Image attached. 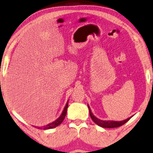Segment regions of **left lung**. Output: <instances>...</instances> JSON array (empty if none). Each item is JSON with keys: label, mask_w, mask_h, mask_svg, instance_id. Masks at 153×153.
I'll return each mask as SVG.
<instances>
[{"label": "left lung", "mask_w": 153, "mask_h": 153, "mask_svg": "<svg viewBox=\"0 0 153 153\" xmlns=\"http://www.w3.org/2000/svg\"><path fill=\"white\" fill-rule=\"evenodd\" d=\"M88 107L89 109V112H90V117L92 120L94 122V123L98 124V126H101L102 128H116V127H119L122 125H123L124 124H125L126 122H128L129 120L131 118V117H128V118L124 120L123 121H113V120H100L94 116L91 112L90 107L89 106L88 104Z\"/></svg>", "instance_id": "left-lung-1"}]
</instances>
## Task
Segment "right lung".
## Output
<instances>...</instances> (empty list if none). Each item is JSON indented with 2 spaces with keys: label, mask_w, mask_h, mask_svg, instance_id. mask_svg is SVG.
<instances>
[{
  "label": "right lung",
  "mask_w": 153,
  "mask_h": 153,
  "mask_svg": "<svg viewBox=\"0 0 153 153\" xmlns=\"http://www.w3.org/2000/svg\"><path fill=\"white\" fill-rule=\"evenodd\" d=\"M68 100L65 105V106L63 109V111L62 112V114H61V116L58 117V118L55 120L53 123H51L50 124H47V125L43 126H36V128H39V129H44V130H46V129H51V128H53L57 127V126L59 125V124L62 123L64 120L65 116H66V113H67V109H68Z\"/></svg>",
  "instance_id": "1"
}]
</instances>
